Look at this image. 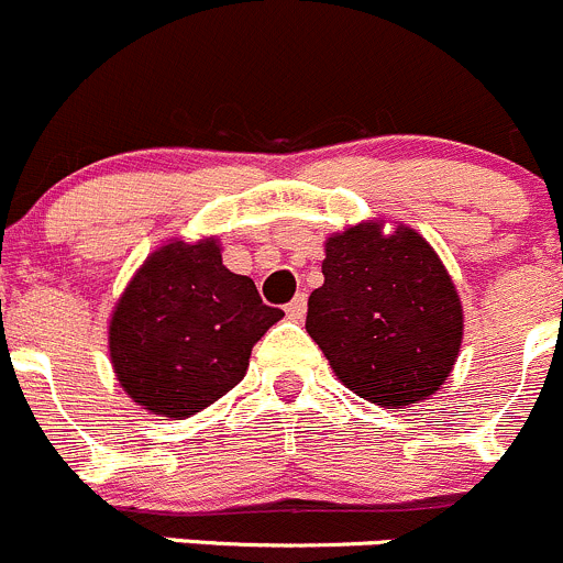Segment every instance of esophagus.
Wrapping results in <instances>:
<instances>
[{
	"mask_svg": "<svg viewBox=\"0 0 563 563\" xmlns=\"http://www.w3.org/2000/svg\"><path fill=\"white\" fill-rule=\"evenodd\" d=\"M303 314H306V295L300 292L287 303V317L289 320H303Z\"/></svg>",
	"mask_w": 563,
	"mask_h": 563,
	"instance_id": "obj_1",
	"label": "esophagus"
}]
</instances>
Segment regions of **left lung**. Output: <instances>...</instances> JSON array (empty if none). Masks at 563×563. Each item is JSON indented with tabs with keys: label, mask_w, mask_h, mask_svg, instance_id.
Here are the masks:
<instances>
[{
	"label": "left lung",
	"mask_w": 563,
	"mask_h": 563,
	"mask_svg": "<svg viewBox=\"0 0 563 563\" xmlns=\"http://www.w3.org/2000/svg\"><path fill=\"white\" fill-rule=\"evenodd\" d=\"M306 331L353 394L405 408L432 397L463 344V303L435 249L410 227L361 221L325 241Z\"/></svg>",
	"instance_id": "obj_1"
}]
</instances>
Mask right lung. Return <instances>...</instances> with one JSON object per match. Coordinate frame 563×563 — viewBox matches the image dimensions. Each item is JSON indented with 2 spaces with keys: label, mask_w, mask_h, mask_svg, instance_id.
I'll use <instances>...</instances> for the list:
<instances>
[{
  "label": "right lung",
  "mask_w": 563,
  "mask_h": 563,
  "mask_svg": "<svg viewBox=\"0 0 563 563\" xmlns=\"http://www.w3.org/2000/svg\"><path fill=\"white\" fill-rule=\"evenodd\" d=\"M282 309L221 263V243L166 241L122 289L109 358L122 391L164 419H188L243 380L252 347Z\"/></svg>",
  "instance_id": "obj_1"
}]
</instances>
